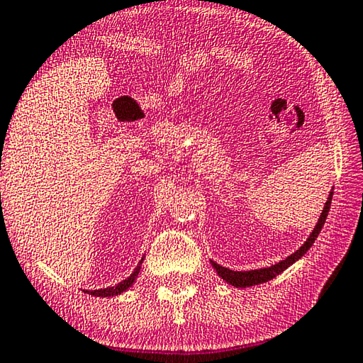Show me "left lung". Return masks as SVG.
<instances>
[{"label": "left lung", "instance_id": "obj_1", "mask_svg": "<svg viewBox=\"0 0 363 363\" xmlns=\"http://www.w3.org/2000/svg\"><path fill=\"white\" fill-rule=\"evenodd\" d=\"M331 196H333V187H331V190H330L328 199H327V201H325L323 210L320 213V216H318V220H317V224L314 227V230L311 232V235L307 237V240L303 245H301V247L296 251H294V253H291L290 256H286L285 259L275 262L269 267L253 269V270H232V269L223 267L218 262L211 261L213 269L216 270V274L219 275L220 279L227 281L229 285L235 286V288H248V286H255V285H259V284H266V281L272 280L274 277H277L279 274H281L284 270H286L288 267L293 266V264L296 262L298 259H301V257H303L307 253V251H309L312 245H314V242L317 240V237H318V233H320L322 227L325 224V219H327V216H328L330 205H331Z\"/></svg>", "mask_w": 363, "mask_h": 363}]
</instances>
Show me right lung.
<instances>
[{"instance_id": "obj_1", "label": "right lung", "mask_w": 363, "mask_h": 363, "mask_svg": "<svg viewBox=\"0 0 363 363\" xmlns=\"http://www.w3.org/2000/svg\"><path fill=\"white\" fill-rule=\"evenodd\" d=\"M144 257L145 256H143V259L139 261V264L136 266V269L133 270V274L130 275V277L125 279V280H121L120 284H116L113 286H107V288H99V290H83V291L91 294V296H97V298H112V296H118V294L125 293L126 290H130L134 281L138 280L139 272H140V264H143Z\"/></svg>"}]
</instances>
